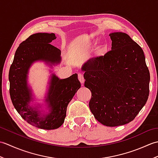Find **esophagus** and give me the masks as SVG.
Listing matches in <instances>:
<instances>
[{
	"label": "esophagus",
	"mask_w": 158,
	"mask_h": 158,
	"mask_svg": "<svg viewBox=\"0 0 158 158\" xmlns=\"http://www.w3.org/2000/svg\"><path fill=\"white\" fill-rule=\"evenodd\" d=\"M78 79H79V81L81 82V83L82 85L83 84V83H84L85 79H84V77H83V74H81V73L78 74Z\"/></svg>",
	"instance_id": "34e87169"
}]
</instances>
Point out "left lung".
I'll return each mask as SVG.
<instances>
[{"instance_id":"8db88e82","label":"left lung","mask_w":158,"mask_h":158,"mask_svg":"<svg viewBox=\"0 0 158 158\" xmlns=\"http://www.w3.org/2000/svg\"><path fill=\"white\" fill-rule=\"evenodd\" d=\"M109 36L111 50L88 60L81 70L92 92L90 110L100 123L114 127L132 122L145 106L150 74L142 48L128 35Z\"/></svg>"}]
</instances>
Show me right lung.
Returning a JSON list of instances; mask_svg holds the SVG:
<instances>
[{
  "mask_svg": "<svg viewBox=\"0 0 158 158\" xmlns=\"http://www.w3.org/2000/svg\"><path fill=\"white\" fill-rule=\"evenodd\" d=\"M56 39L54 33H36L30 36L17 49L9 73V93L15 109L28 123L44 130L57 129L62 125L69 103L81 88L77 73L63 79L52 74L45 97L49 113L43 115L39 106L30 105L33 98L27 83L29 69L39 60L51 66L60 63L61 51L50 44Z\"/></svg>",
  "mask_w": 158,
  "mask_h": 158,
  "instance_id": "1",
  "label": "right lung"
}]
</instances>
